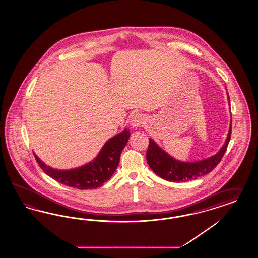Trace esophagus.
<instances>
[{
  "instance_id": "obj_1",
  "label": "esophagus",
  "mask_w": 258,
  "mask_h": 258,
  "mask_svg": "<svg viewBox=\"0 0 258 258\" xmlns=\"http://www.w3.org/2000/svg\"><path fill=\"white\" fill-rule=\"evenodd\" d=\"M143 121H144L143 116L141 114L136 113V114L132 115V117L130 119V124L133 127H135V128H138L141 124H143Z\"/></svg>"
}]
</instances>
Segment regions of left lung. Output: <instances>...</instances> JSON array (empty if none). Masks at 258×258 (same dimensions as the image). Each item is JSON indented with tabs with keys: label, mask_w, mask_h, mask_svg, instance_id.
Here are the masks:
<instances>
[{
	"label": "left lung",
	"mask_w": 258,
	"mask_h": 258,
	"mask_svg": "<svg viewBox=\"0 0 258 258\" xmlns=\"http://www.w3.org/2000/svg\"><path fill=\"white\" fill-rule=\"evenodd\" d=\"M231 124L230 123L225 145L222 147V149L215 155L210 158L195 163L179 162L176 159L172 158L170 155L163 151L152 139H150L146 154L147 162L152 168V171L157 174L160 178H164L165 180L174 182H185L191 179H197L199 177H202L212 171L223 158L231 138Z\"/></svg>",
	"instance_id": "obj_1"
}]
</instances>
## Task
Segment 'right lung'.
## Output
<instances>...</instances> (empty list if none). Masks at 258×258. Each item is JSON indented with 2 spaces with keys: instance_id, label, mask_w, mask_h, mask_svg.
I'll return each mask as SVG.
<instances>
[{
  "instance_id": "obj_1",
  "label": "right lung",
  "mask_w": 258,
  "mask_h": 258,
  "mask_svg": "<svg viewBox=\"0 0 258 258\" xmlns=\"http://www.w3.org/2000/svg\"><path fill=\"white\" fill-rule=\"evenodd\" d=\"M130 132L124 129L106 141L97 157L89 164L71 170H57L44 164L35 154L34 157L43 171L61 184L80 190L96 189L106 182L114 174L119 163V156L125 147Z\"/></svg>"
}]
</instances>
